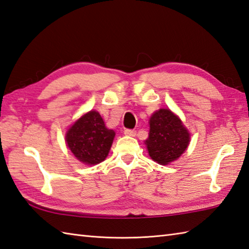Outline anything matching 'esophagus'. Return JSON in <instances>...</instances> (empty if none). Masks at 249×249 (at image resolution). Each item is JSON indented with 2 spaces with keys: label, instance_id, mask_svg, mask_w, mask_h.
Here are the masks:
<instances>
[{
  "label": "esophagus",
  "instance_id": "obj_1",
  "mask_svg": "<svg viewBox=\"0 0 249 249\" xmlns=\"http://www.w3.org/2000/svg\"><path fill=\"white\" fill-rule=\"evenodd\" d=\"M136 130H134V129H125L124 130V135H126V136H130V137H135L136 136Z\"/></svg>",
  "mask_w": 249,
  "mask_h": 249
}]
</instances>
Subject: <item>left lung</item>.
Returning a JSON list of instances; mask_svg holds the SVG:
<instances>
[{"label": "left lung", "mask_w": 249, "mask_h": 249, "mask_svg": "<svg viewBox=\"0 0 249 249\" xmlns=\"http://www.w3.org/2000/svg\"><path fill=\"white\" fill-rule=\"evenodd\" d=\"M190 134L170 109H160L149 120V135L145 141L151 158L160 164L178 159L186 151Z\"/></svg>", "instance_id": "obj_1"}]
</instances>
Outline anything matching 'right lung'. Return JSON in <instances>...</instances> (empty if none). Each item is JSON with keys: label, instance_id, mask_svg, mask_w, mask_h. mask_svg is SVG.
<instances>
[{"label": "right lung", "instance_id": "obj_1", "mask_svg": "<svg viewBox=\"0 0 249 249\" xmlns=\"http://www.w3.org/2000/svg\"><path fill=\"white\" fill-rule=\"evenodd\" d=\"M114 136V131L105 126L101 114L90 111L72 125L66 140L79 161L86 164H97L107 157Z\"/></svg>", "mask_w": 249, "mask_h": 249}]
</instances>
